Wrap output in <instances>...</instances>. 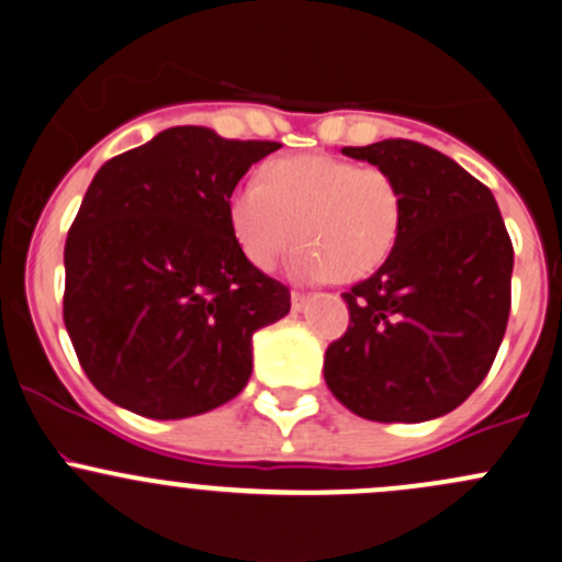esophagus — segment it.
Segmentation results:
<instances>
[{
    "label": "esophagus",
    "mask_w": 562,
    "mask_h": 562,
    "mask_svg": "<svg viewBox=\"0 0 562 562\" xmlns=\"http://www.w3.org/2000/svg\"><path fill=\"white\" fill-rule=\"evenodd\" d=\"M305 305H308V294H303V292H292V311H303Z\"/></svg>",
    "instance_id": "34e87169"
}]
</instances>
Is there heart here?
<instances>
[{"mask_svg":"<svg viewBox=\"0 0 562 562\" xmlns=\"http://www.w3.org/2000/svg\"><path fill=\"white\" fill-rule=\"evenodd\" d=\"M403 207L401 187L384 167L297 156L265 167L262 181H243L229 194L227 218L257 270H273L297 238L294 279L360 281L395 251Z\"/></svg>","mask_w":562,"mask_h":562,"instance_id":"heart-1","label":"heart"}]
</instances>
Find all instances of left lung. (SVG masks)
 Wrapping results in <instances>:
<instances>
[{
    "mask_svg": "<svg viewBox=\"0 0 562 562\" xmlns=\"http://www.w3.org/2000/svg\"><path fill=\"white\" fill-rule=\"evenodd\" d=\"M403 192L395 251L344 294L351 324L324 355L329 392L362 419L427 422L476 390L512 308L514 248L493 192L414 140L344 148Z\"/></svg>",
    "mask_w": 562,
    "mask_h": 562,
    "instance_id": "left-lung-1",
    "label": "left lung"
}]
</instances>
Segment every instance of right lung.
I'll return each instance as SVG.
<instances>
[{
    "label": "right lung",
    "mask_w": 562,
    "mask_h": 562,
    "mask_svg": "<svg viewBox=\"0 0 562 562\" xmlns=\"http://www.w3.org/2000/svg\"><path fill=\"white\" fill-rule=\"evenodd\" d=\"M281 143L172 126L97 170L65 246V324L91 384L148 419L233 401L251 338L289 314L227 218L238 181Z\"/></svg>",
    "instance_id": "add662e5"
}]
</instances>
